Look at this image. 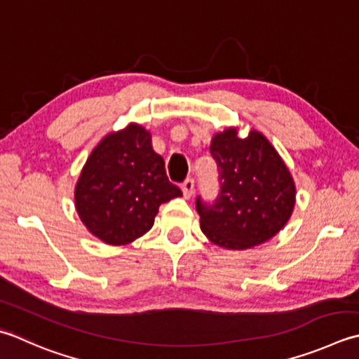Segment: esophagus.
Instances as JSON below:
<instances>
[{"label": "esophagus", "instance_id": "34e87169", "mask_svg": "<svg viewBox=\"0 0 359 359\" xmlns=\"http://www.w3.org/2000/svg\"><path fill=\"white\" fill-rule=\"evenodd\" d=\"M182 191H184V196L187 199H189L194 193V180L193 179H187L184 184H182Z\"/></svg>", "mask_w": 359, "mask_h": 359}]
</instances>
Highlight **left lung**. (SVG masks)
<instances>
[{
  "instance_id": "8db88e82",
  "label": "left lung",
  "mask_w": 359,
  "mask_h": 359,
  "mask_svg": "<svg viewBox=\"0 0 359 359\" xmlns=\"http://www.w3.org/2000/svg\"><path fill=\"white\" fill-rule=\"evenodd\" d=\"M210 152L217 165L219 193L212 203L196 198L208 240L241 250L276 236L292 213L296 187L273 146L257 130L240 138L230 128L216 133Z\"/></svg>"
}]
</instances>
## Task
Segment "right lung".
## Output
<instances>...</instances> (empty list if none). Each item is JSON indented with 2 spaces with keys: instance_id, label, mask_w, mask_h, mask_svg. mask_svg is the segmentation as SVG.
I'll use <instances>...</instances> for the list:
<instances>
[{
  "instance_id": "obj_1",
  "label": "right lung",
  "mask_w": 359,
  "mask_h": 359,
  "mask_svg": "<svg viewBox=\"0 0 359 359\" xmlns=\"http://www.w3.org/2000/svg\"><path fill=\"white\" fill-rule=\"evenodd\" d=\"M182 191L154 152L151 133L130 124L105 137L91 152L77 180L76 210L86 227L104 243H132L154 226L161 203Z\"/></svg>"
}]
</instances>
